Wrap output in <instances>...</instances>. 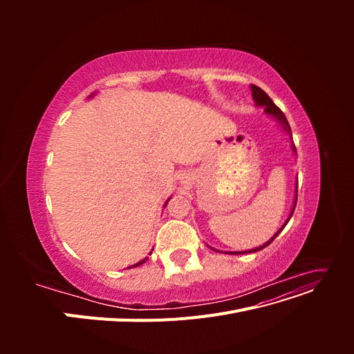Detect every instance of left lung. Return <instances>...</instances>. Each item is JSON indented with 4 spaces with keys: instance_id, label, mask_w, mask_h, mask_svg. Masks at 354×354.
Here are the masks:
<instances>
[{
    "instance_id": "obj_1",
    "label": "left lung",
    "mask_w": 354,
    "mask_h": 354,
    "mask_svg": "<svg viewBox=\"0 0 354 354\" xmlns=\"http://www.w3.org/2000/svg\"><path fill=\"white\" fill-rule=\"evenodd\" d=\"M251 93H252V99H254V102H255V104L257 106H260V108H264V112L267 113V115H270V116H273L274 120L279 122V125L283 128V131L289 136V138H291L292 140V131H291V127H289V124H288V120H286V116L283 115V112L277 108V106L273 103V100L269 97V95L266 94V91H263L260 87H257V85H251ZM291 149H292V152L295 153L297 152V149H295V145H294V142H291ZM297 187H298V180H297V186H295V192H297ZM295 205H297V195H295V199H294V203H292V208H291V212H289V216H288V218H286V221L283 223V226L277 230L273 236L267 241L264 245H261V246H257V248H252V250H246V251H241V252H230V254H233V255H238V254H250V252H255V251H261L263 248H266V246H269L273 241H274V238L277 236V234H279L282 230H283V227L286 226L288 224V221L291 220V217H292V214H294V209H295ZM214 250V248H212ZM214 251H217V250H214ZM217 252H220V251H217ZM226 254H229V252H226Z\"/></svg>"
}]
</instances>
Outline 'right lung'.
Segmentation results:
<instances>
[{
    "label": "right lung",
    "mask_w": 354,
    "mask_h": 354,
    "mask_svg": "<svg viewBox=\"0 0 354 354\" xmlns=\"http://www.w3.org/2000/svg\"><path fill=\"white\" fill-rule=\"evenodd\" d=\"M93 95H94V94H91V95H90V97H93ZM168 201H169V198H168V199H167V202H165V205H167V203H168ZM165 205H164V207H165ZM151 254H152V251H151ZM146 260H147V259H143V260H142V261H138V263H136V264H133V266H130V269H131V267H137V266H142V264H143V263H145V261H146Z\"/></svg>",
    "instance_id": "obj_1"
}]
</instances>
